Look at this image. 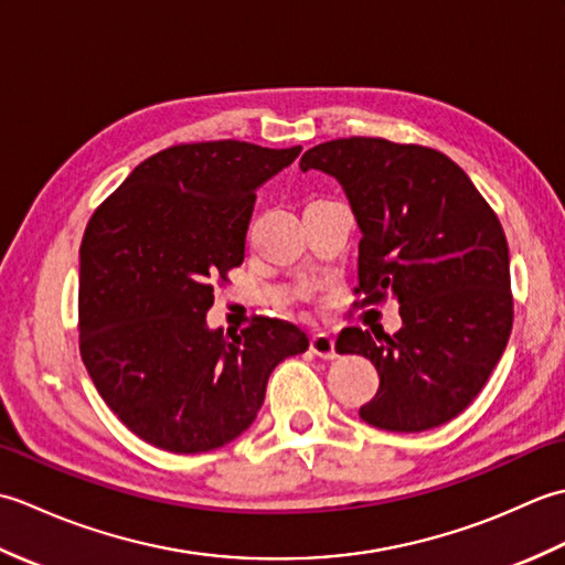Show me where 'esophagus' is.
<instances>
[{"label":"esophagus","instance_id":"1","mask_svg":"<svg viewBox=\"0 0 565 565\" xmlns=\"http://www.w3.org/2000/svg\"><path fill=\"white\" fill-rule=\"evenodd\" d=\"M310 352H313L320 359L338 356V352H334V340L326 332H318V334H313V338H310Z\"/></svg>","mask_w":565,"mask_h":565}]
</instances>
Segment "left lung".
Wrapping results in <instances>:
<instances>
[{
  "mask_svg": "<svg viewBox=\"0 0 565 565\" xmlns=\"http://www.w3.org/2000/svg\"><path fill=\"white\" fill-rule=\"evenodd\" d=\"M301 170L332 174L359 239V306L398 301L393 334L344 328L334 350L364 354L381 376L364 423L425 431L463 413L505 352L512 330L510 249L495 211L439 150L386 138L310 148Z\"/></svg>",
  "mask_w": 565,
  "mask_h": 565,
  "instance_id": "1",
  "label": "left lung"
}]
</instances>
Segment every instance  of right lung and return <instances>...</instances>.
Masks as SVG:
<instances>
[{
  "mask_svg": "<svg viewBox=\"0 0 565 565\" xmlns=\"http://www.w3.org/2000/svg\"><path fill=\"white\" fill-rule=\"evenodd\" d=\"M303 148L172 146L92 213L79 245V354L104 403L152 447L218 449L255 423L274 366L303 330L255 316L209 330L213 286L245 259L255 191Z\"/></svg>",
  "mask_w": 565,
  "mask_h": 565,
  "instance_id": "1",
  "label": "right lung"
}]
</instances>
